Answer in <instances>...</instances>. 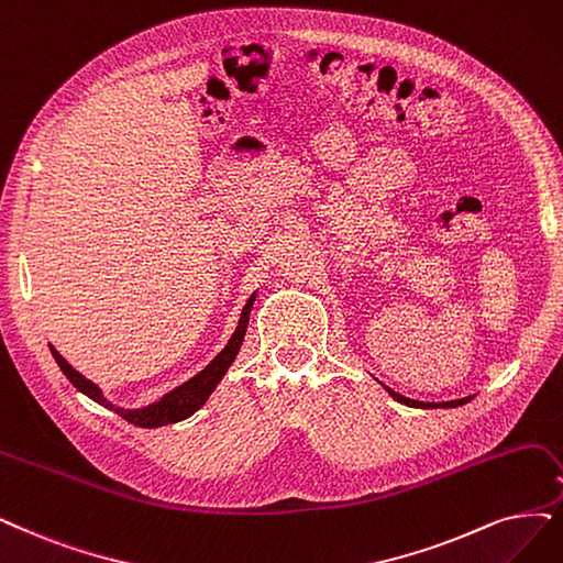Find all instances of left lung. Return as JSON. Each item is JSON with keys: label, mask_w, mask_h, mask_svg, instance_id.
<instances>
[{"label": "left lung", "mask_w": 563, "mask_h": 563, "mask_svg": "<svg viewBox=\"0 0 563 563\" xmlns=\"http://www.w3.org/2000/svg\"><path fill=\"white\" fill-rule=\"evenodd\" d=\"M394 399H397L399 404H406V406H410V408H456V406H464V404H468L473 397H466V399H454V401H445V404H424V401H415V399H406V397H401V394H397L394 389H389V387H385Z\"/></svg>", "instance_id": "1"}]
</instances>
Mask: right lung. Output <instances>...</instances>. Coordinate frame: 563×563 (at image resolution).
<instances>
[{
	"mask_svg": "<svg viewBox=\"0 0 563 563\" xmlns=\"http://www.w3.org/2000/svg\"><path fill=\"white\" fill-rule=\"evenodd\" d=\"M253 301H255V295L245 301L236 331L232 334V339H229V343L224 345V350L220 352V355H218L211 364H208L203 371H199L195 378H190L187 383H183L180 387L172 389L169 394H164V397H162L159 401H155V404H151V406H145V408H134V410H130V408H118V406H113L111 401L103 399L101 389H99L92 380L82 378L80 373H78L65 357H62L53 345H51V352H53V357H55L57 366L62 368V373H65V376L69 378V383H71L78 391L86 394V397H90V399L97 401L99 406H107V408L115 410L122 420H128V422H132V424H136V427H143V429H155V427H164V424H174V422H180V420H185V418H190L192 412H197V410L206 404V399L211 397V391H213V389L218 387V383L222 380L227 368L232 366V362L236 360L239 350H241V343H243V336H245V329H247L250 308H253Z\"/></svg>",
	"mask_w": 563,
	"mask_h": 563,
	"instance_id": "right-lung-1",
	"label": "right lung"
}]
</instances>
